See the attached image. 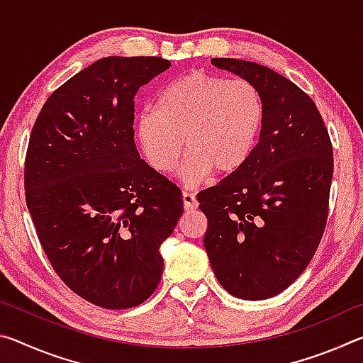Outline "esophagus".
Returning a JSON list of instances; mask_svg holds the SVG:
<instances>
[{
  "label": "esophagus",
  "instance_id": "obj_1",
  "mask_svg": "<svg viewBox=\"0 0 363 363\" xmlns=\"http://www.w3.org/2000/svg\"><path fill=\"white\" fill-rule=\"evenodd\" d=\"M182 201H184V208H186L187 211H192L196 210V206H199V201H196V196L192 192H184L182 194Z\"/></svg>",
  "mask_w": 363,
  "mask_h": 363
}]
</instances>
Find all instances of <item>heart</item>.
I'll use <instances>...</instances> for the list:
<instances>
[{"label":"heart","mask_w":363,"mask_h":363,"mask_svg":"<svg viewBox=\"0 0 363 363\" xmlns=\"http://www.w3.org/2000/svg\"><path fill=\"white\" fill-rule=\"evenodd\" d=\"M264 120L266 104L255 83L195 69L160 91L153 110L134 123V138L145 162L160 174L173 173L186 145L189 155L181 176L194 187L211 171L227 176L243 168Z\"/></svg>","instance_id":"1"}]
</instances>
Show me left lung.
<instances>
[{"instance_id": "1", "label": "left lung", "mask_w": 363, "mask_h": 363, "mask_svg": "<svg viewBox=\"0 0 363 363\" xmlns=\"http://www.w3.org/2000/svg\"><path fill=\"white\" fill-rule=\"evenodd\" d=\"M211 64L261 89L266 120L247 164L196 195L208 219L205 248L224 290L267 299L303 274L322 240L333 145L314 101L290 79L248 60Z\"/></svg>"}]
</instances>
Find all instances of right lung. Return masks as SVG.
Wrapping results in <instances>:
<instances>
[{"label": "right lung", "mask_w": 363, "mask_h": 363, "mask_svg": "<svg viewBox=\"0 0 363 363\" xmlns=\"http://www.w3.org/2000/svg\"><path fill=\"white\" fill-rule=\"evenodd\" d=\"M169 67L155 56L96 60L48 97L30 134L23 186L41 248L73 293L104 309L152 296L160 247L184 211L133 130L139 88Z\"/></svg>", "instance_id": "add662e5"}]
</instances>
